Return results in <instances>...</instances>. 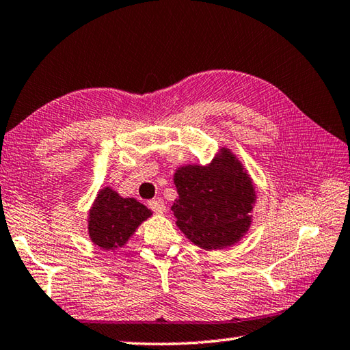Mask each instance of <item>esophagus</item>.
I'll return each instance as SVG.
<instances>
[{"label": "esophagus", "mask_w": 350, "mask_h": 350, "mask_svg": "<svg viewBox=\"0 0 350 350\" xmlns=\"http://www.w3.org/2000/svg\"><path fill=\"white\" fill-rule=\"evenodd\" d=\"M147 204L154 214H163V212H165V203H163L162 198H153V200H150Z\"/></svg>", "instance_id": "esophagus-1"}]
</instances>
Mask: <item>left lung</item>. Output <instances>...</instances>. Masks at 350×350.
<instances>
[{
    "instance_id": "obj_1",
    "label": "left lung",
    "mask_w": 350,
    "mask_h": 350,
    "mask_svg": "<svg viewBox=\"0 0 350 350\" xmlns=\"http://www.w3.org/2000/svg\"><path fill=\"white\" fill-rule=\"evenodd\" d=\"M176 224L194 244L212 250L237 243L250 226L255 188L234 154L221 150L209 165L177 170Z\"/></svg>"
}]
</instances>
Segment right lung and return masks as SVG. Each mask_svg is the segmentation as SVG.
<instances>
[{
    "mask_svg": "<svg viewBox=\"0 0 350 350\" xmlns=\"http://www.w3.org/2000/svg\"><path fill=\"white\" fill-rule=\"evenodd\" d=\"M152 215V211L135 198H122L105 188L89 212V237L100 249L121 247L136 228Z\"/></svg>",
    "mask_w": 350,
    "mask_h": 350,
    "instance_id": "right-lung-1",
    "label": "right lung"
}]
</instances>
